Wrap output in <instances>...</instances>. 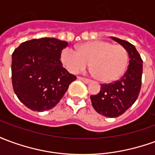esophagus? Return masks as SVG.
<instances>
[{"label": "esophagus", "mask_w": 155, "mask_h": 155, "mask_svg": "<svg viewBox=\"0 0 155 155\" xmlns=\"http://www.w3.org/2000/svg\"><path fill=\"white\" fill-rule=\"evenodd\" d=\"M78 80L83 81V82H84L85 84H88V83H90V82H91L90 80H88V79H85V78H83V77H78Z\"/></svg>", "instance_id": "obj_1"}]
</instances>
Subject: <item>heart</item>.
<instances>
[{"label": "heart", "mask_w": 155, "mask_h": 155, "mask_svg": "<svg viewBox=\"0 0 155 155\" xmlns=\"http://www.w3.org/2000/svg\"><path fill=\"white\" fill-rule=\"evenodd\" d=\"M61 59L68 71L74 74L85 70L91 62L95 77L102 82H111L119 79L125 71L128 53L120 45L94 41L81 45L79 51L65 48Z\"/></svg>", "instance_id": "1"}]
</instances>
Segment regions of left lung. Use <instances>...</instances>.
Instances as JSON below:
<instances>
[{
	"mask_svg": "<svg viewBox=\"0 0 155 155\" xmlns=\"http://www.w3.org/2000/svg\"><path fill=\"white\" fill-rule=\"evenodd\" d=\"M123 46L129 54L130 61L127 71L120 81L101 85L96 95H91L92 105L95 111L109 118L124 114L132 106L140 94L143 71V61L134 45L116 37H110Z\"/></svg>",
	"mask_w": 155,
	"mask_h": 155,
	"instance_id": "obj_1",
	"label": "left lung"
}]
</instances>
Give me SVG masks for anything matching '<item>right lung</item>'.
<instances>
[{"instance_id":"right-lung-1","label":"right lung","mask_w":155,"mask_h":155,"mask_svg":"<svg viewBox=\"0 0 155 155\" xmlns=\"http://www.w3.org/2000/svg\"><path fill=\"white\" fill-rule=\"evenodd\" d=\"M68 42L56 38L25 41L12 54V85L21 102L31 110H51L60 102L76 76L61 61Z\"/></svg>"}]
</instances>
